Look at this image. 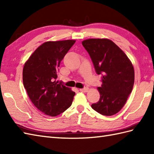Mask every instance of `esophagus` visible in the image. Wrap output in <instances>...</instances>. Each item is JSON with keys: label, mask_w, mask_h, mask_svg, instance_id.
Returning a JSON list of instances; mask_svg holds the SVG:
<instances>
[{"label": "esophagus", "mask_w": 154, "mask_h": 154, "mask_svg": "<svg viewBox=\"0 0 154 154\" xmlns=\"http://www.w3.org/2000/svg\"><path fill=\"white\" fill-rule=\"evenodd\" d=\"M79 91H81V92L85 93V92H87V91H89V88H88V87H85V88H83V89H81Z\"/></svg>", "instance_id": "1"}]
</instances>
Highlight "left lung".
Here are the masks:
<instances>
[{
    "label": "left lung",
    "mask_w": 154,
    "mask_h": 154,
    "mask_svg": "<svg viewBox=\"0 0 154 154\" xmlns=\"http://www.w3.org/2000/svg\"><path fill=\"white\" fill-rule=\"evenodd\" d=\"M96 73L102 75L97 88L100 99L91 107L104 116L118 113L125 104L134 83V69L127 55L109 39H88L82 42Z\"/></svg>",
    "instance_id": "obj_1"
}]
</instances>
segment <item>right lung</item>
Masks as SVG:
<instances>
[{
	"mask_svg": "<svg viewBox=\"0 0 154 154\" xmlns=\"http://www.w3.org/2000/svg\"><path fill=\"white\" fill-rule=\"evenodd\" d=\"M75 40L46 42L35 50L23 68V84L32 103L42 112L56 116L73 102L75 93L56 81L61 61Z\"/></svg>",
	"mask_w": 154,
	"mask_h": 154,
	"instance_id": "add662e5",
	"label": "right lung"
}]
</instances>
